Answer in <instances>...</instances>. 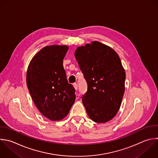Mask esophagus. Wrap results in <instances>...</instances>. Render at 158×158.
<instances>
[{
  "mask_svg": "<svg viewBox=\"0 0 158 158\" xmlns=\"http://www.w3.org/2000/svg\"><path fill=\"white\" fill-rule=\"evenodd\" d=\"M73 87H74L76 91H77V89H78V85H77V83H73Z\"/></svg>",
  "mask_w": 158,
  "mask_h": 158,
  "instance_id": "34e87169",
  "label": "esophagus"
}]
</instances>
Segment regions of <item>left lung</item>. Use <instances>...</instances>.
Masks as SVG:
<instances>
[{
    "mask_svg": "<svg viewBox=\"0 0 158 158\" xmlns=\"http://www.w3.org/2000/svg\"><path fill=\"white\" fill-rule=\"evenodd\" d=\"M75 57L88 84L82 102L89 117L97 123L113 118L125 91V72L117 52L98 41L79 46Z\"/></svg>",
    "mask_w": 158,
    "mask_h": 158,
    "instance_id": "1",
    "label": "left lung"
}]
</instances>
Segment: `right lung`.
<instances>
[{"label":"right lung","mask_w":158,"mask_h":158,"mask_svg":"<svg viewBox=\"0 0 158 158\" xmlns=\"http://www.w3.org/2000/svg\"><path fill=\"white\" fill-rule=\"evenodd\" d=\"M68 49L67 46H47L35 55L28 67L27 84L31 98L52 121L65 117L75 101V90L68 83L63 67Z\"/></svg>","instance_id":"right-lung-1"}]
</instances>
